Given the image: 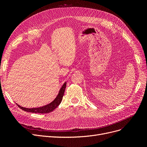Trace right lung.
<instances>
[{
    "label": "right lung",
    "instance_id": "1",
    "mask_svg": "<svg viewBox=\"0 0 147 147\" xmlns=\"http://www.w3.org/2000/svg\"><path fill=\"white\" fill-rule=\"evenodd\" d=\"M66 84L67 82H65L63 85L62 86L61 89L59 90L58 94L56 96V98L53 99V101H52L49 104L40 107H37V108H31V109H28V108H25V107H22L18 104H17V105L22 110H24L27 112H30V113H41V114H45V113H49L52 112L55 110L56 108L61 104L62 99H63V97L64 94V92L65 89L66 88Z\"/></svg>",
    "mask_w": 147,
    "mask_h": 147
}]
</instances>
